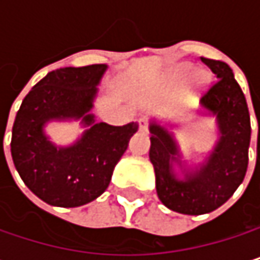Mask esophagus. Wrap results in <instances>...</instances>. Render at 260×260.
Wrapping results in <instances>:
<instances>
[{"label":"esophagus","instance_id":"34e87169","mask_svg":"<svg viewBox=\"0 0 260 260\" xmlns=\"http://www.w3.org/2000/svg\"><path fill=\"white\" fill-rule=\"evenodd\" d=\"M138 128H140V131L146 132V131H147V119L141 117V119L138 120Z\"/></svg>","mask_w":260,"mask_h":260}]
</instances>
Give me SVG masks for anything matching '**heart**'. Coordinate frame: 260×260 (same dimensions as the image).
<instances>
[{
	"mask_svg": "<svg viewBox=\"0 0 260 260\" xmlns=\"http://www.w3.org/2000/svg\"><path fill=\"white\" fill-rule=\"evenodd\" d=\"M188 71H189V68H188L186 64L176 66V68H175V69L170 72V78L173 79V81H181L182 78H185V77H186ZM203 81H205L203 75H202V74H197V75L192 78V87H197V85H200Z\"/></svg>",
	"mask_w": 260,
	"mask_h": 260,
	"instance_id": "heart-1",
	"label": "heart"
}]
</instances>
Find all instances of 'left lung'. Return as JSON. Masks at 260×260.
<instances>
[{"instance_id": "8db88e82", "label": "left lung", "mask_w": 260, "mask_h": 260, "mask_svg": "<svg viewBox=\"0 0 260 260\" xmlns=\"http://www.w3.org/2000/svg\"><path fill=\"white\" fill-rule=\"evenodd\" d=\"M200 60L217 78L200 99V105L217 117L220 131V138L206 161L194 170L185 169L173 134L156 120L149 125V158L155 170L158 197L169 209L186 215L212 212L234 196L247 172L251 137L247 101L229 64L205 57ZM173 164L181 167L182 178L176 175Z\"/></svg>"}]
</instances>
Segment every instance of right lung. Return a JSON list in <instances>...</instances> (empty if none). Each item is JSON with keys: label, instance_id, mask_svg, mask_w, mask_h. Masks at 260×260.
Wrapping results in <instances>:
<instances>
[{"label": "right lung", "instance_id": "add662e5", "mask_svg": "<svg viewBox=\"0 0 260 260\" xmlns=\"http://www.w3.org/2000/svg\"><path fill=\"white\" fill-rule=\"evenodd\" d=\"M107 64L61 68L40 79L22 101L12 131V158L26 186L52 206L77 208L98 199L138 123L94 122L90 113ZM81 119L87 129L74 145L55 146L44 134L52 120Z\"/></svg>", "mask_w": 260, "mask_h": 260}]
</instances>
